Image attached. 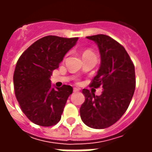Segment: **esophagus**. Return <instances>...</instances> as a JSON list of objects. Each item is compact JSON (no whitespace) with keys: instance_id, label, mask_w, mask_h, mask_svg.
<instances>
[{"instance_id":"34e87169","label":"esophagus","mask_w":152,"mask_h":152,"mask_svg":"<svg viewBox=\"0 0 152 152\" xmlns=\"http://www.w3.org/2000/svg\"><path fill=\"white\" fill-rule=\"evenodd\" d=\"M73 91L74 92H78V91H80V89L79 88H73Z\"/></svg>"}]
</instances>
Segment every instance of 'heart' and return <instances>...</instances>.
Here are the masks:
<instances>
[{"mask_svg":"<svg viewBox=\"0 0 152 152\" xmlns=\"http://www.w3.org/2000/svg\"><path fill=\"white\" fill-rule=\"evenodd\" d=\"M90 53H94L92 52V51H91V50H86V51H85V52H84V53H83V55H86V54H90Z\"/></svg>","mask_w":152,"mask_h":152,"instance_id":"obj_1","label":"heart"}]
</instances>
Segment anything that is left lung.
Returning a JSON list of instances; mask_svg holds the SVG:
<instances>
[{"label":"left lung","instance_id":"8db88e82","mask_svg":"<svg viewBox=\"0 0 152 152\" xmlns=\"http://www.w3.org/2000/svg\"><path fill=\"white\" fill-rule=\"evenodd\" d=\"M99 47L101 63L90 87H102L95 96L84 89L86 100L80 113L85 124L93 129H105L115 124L129 107L135 90V69L130 57L121 44L107 35L87 37Z\"/></svg>","mask_w":152,"mask_h":152}]
</instances>
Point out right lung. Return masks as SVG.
Returning <instances> with one entry per match:
<instances>
[{
  "label": "right lung",
  "instance_id": "add662e5",
  "mask_svg": "<svg viewBox=\"0 0 152 152\" xmlns=\"http://www.w3.org/2000/svg\"><path fill=\"white\" fill-rule=\"evenodd\" d=\"M77 40L78 37L47 36L18 58L14 73L15 96L23 112L34 124L48 127L60 121L73 89L66 85L53 87L50 76Z\"/></svg>",
  "mask_w": 152,
  "mask_h": 152
}]
</instances>
